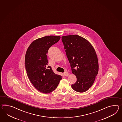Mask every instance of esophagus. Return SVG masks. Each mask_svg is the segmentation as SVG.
Returning <instances> with one entry per match:
<instances>
[{
    "label": "esophagus",
    "instance_id": "obj_1",
    "mask_svg": "<svg viewBox=\"0 0 122 122\" xmlns=\"http://www.w3.org/2000/svg\"><path fill=\"white\" fill-rule=\"evenodd\" d=\"M64 75H65V76H68L69 74V73L67 72H65L64 73Z\"/></svg>",
    "mask_w": 122,
    "mask_h": 122
}]
</instances>
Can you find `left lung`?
<instances>
[{
    "label": "left lung",
    "instance_id": "left-lung-1",
    "mask_svg": "<svg viewBox=\"0 0 122 122\" xmlns=\"http://www.w3.org/2000/svg\"><path fill=\"white\" fill-rule=\"evenodd\" d=\"M62 41L72 73L77 77L72 88L77 92H85L92 86L98 74V59L95 49L87 40L78 35L63 36Z\"/></svg>",
    "mask_w": 122,
    "mask_h": 122
}]
</instances>
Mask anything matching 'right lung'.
<instances>
[{
  "mask_svg": "<svg viewBox=\"0 0 122 122\" xmlns=\"http://www.w3.org/2000/svg\"><path fill=\"white\" fill-rule=\"evenodd\" d=\"M60 36H46L34 41L27 49L25 67L33 86L40 92L48 93L58 86L62 76L56 74L48 66L47 54L49 48L59 41Z\"/></svg>",
  "mask_w": 122,
  "mask_h": 122,
  "instance_id": "obj_1",
  "label": "right lung"
}]
</instances>
